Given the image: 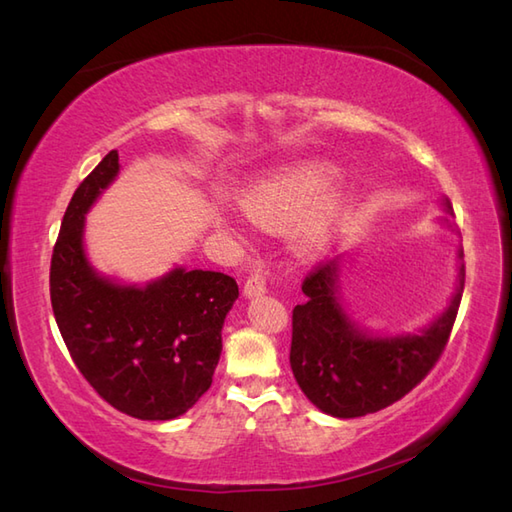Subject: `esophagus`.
<instances>
[{
  "label": "esophagus",
  "instance_id": "1",
  "mask_svg": "<svg viewBox=\"0 0 512 512\" xmlns=\"http://www.w3.org/2000/svg\"><path fill=\"white\" fill-rule=\"evenodd\" d=\"M261 294H266V279L255 272V275L248 277L244 283V296L246 299H255V296H261Z\"/></svg>",
  "mask_w": 512,
  "mask_h": 512
}]
</instances>
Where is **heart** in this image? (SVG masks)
<instances>
[{
	"mask_svg": "<svg viewBox=\"0 0 512 512\" xmlns=\"http://www.w3.org/2000/svg\"><path fill=\"white\" fill-rule=\"evenodd\" d=\"M331 176L334 168L323 163L281 168L248 183L240 205L248 218L268 231H283L294 224V246L301 253H314L340 231L353 207V192L347 185L327 187ZM222 224L242 235L235 218L224 216Z\"/></svg>",
	"mask_w": 512,
	"mask_h": 512,
	"instance_id": "b5f03b06",
	"label": "heart"
}]
</instances>
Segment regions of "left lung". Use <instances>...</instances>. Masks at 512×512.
<instances>
[{"label":"left lung","mask_w":512,"mask_h":512,"mask_svg":"<svg viewBox=\"0 0 512 512\" xmlns=\"http://www.w3.org/2000/svg\"><path fill=\"white\" fill-rule=\"evenodd\" d=\"M438 220L456 233L449 200ZM347 255L316 266L303 281L307 301L292 312L290 366L305 397L336 419L382 410L417 386L441 358L465 290V264L458 244L456 288L445 310L414 334H377L355 320L342 303Z\"/></svg>","instance_id":"8db88e82"}]
</instances>
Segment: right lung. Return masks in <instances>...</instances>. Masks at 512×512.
<instances>
[{"label": "right lung", "instance_id": "1", "mask_svg": "<svg viewBox=\"0 0 512 512\" xmlns=\"http://www.w3.org/2000/svg\"><path fill=\"white\" fill-rule=\"evenodd\" d=\"M120 168L111 150L71 196L52 253V310L71 360L104 401L141 421H170L209 390L240 290L213 270L174 266L146 283H122L91 264L87 213Z\"/></svg>", "mask_w": 512, "mask_h": 512}]
</instances>
